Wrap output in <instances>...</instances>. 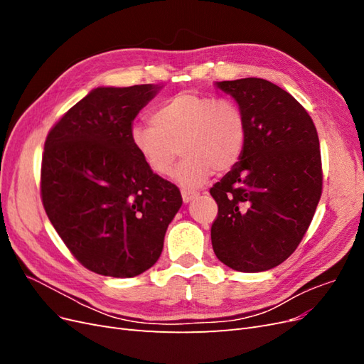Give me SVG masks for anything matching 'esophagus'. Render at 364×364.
<instances>
[{
  "instance_id": "34e87169",
  "label": "esophagus",
  "mask_w": 364,
  "mask_h": 364,
  "mask_svg": "<svg viewBox=\"0 0 364 364\" xmlns=\"http://www.w3.org/2000/svg\"><path fill=\"white\" fill-rule=\"evenodd\" d=\"M199 194H197L196 191H186V190H182V199H183V202L185 203H188V202H191L194 197H197Z\"/></svg>"
}]
</instances>
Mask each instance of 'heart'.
<instances>
[{
    "label": "heart",
    "instance_id": "1",
    "mask_svg": "<svg viewBox=\"0 0 364 364\" xmlns=\"http://www.w3.org/2000/svg\"><path fill=\"white\" fill-rule=\"evenodd\" d=\"M129 139L150 171L159 176L171 173L181 151L183 159L174 181L185 188H197L214 171L223 174L238 164L247 139V121L234 102L183 91L159 105L151 123L132 124Z\"/></svg>",
    "mask_w": 364,
    "mask_h": 364
}]
</instances>
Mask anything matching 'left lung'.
Listing matches in <instances>:
<instances>
[{
    "label": "left lung",
    "mask_w": 364,
    "mask_h": 364,
    "mask_svg": "<svg viewBox=\"0 0 364 364\" xmlns=\"http://www.w3.org/2000/svg\"><path fill=\"white\" fill-rule=\"evenodd\" d=\"M247 121L245 151L209 193L218 205L211 228L217 258L237 272H264L296 250L322 196V159L311 117L269 80L217 82Z\"/></svg>",
    "instance_id": "1"
}]
</instances>
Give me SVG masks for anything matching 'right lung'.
Listing matches in <instances>:
<instances>
[{
    "mask_svg": "<svg viewBox=\"0 0 364 364\" xmlns=\"http://www.w3.org/2000/svg\"><path fill=\"white\" fill-rule=\"evenodd\" d=\"M158 91V85L95 87L46 139L42 205L75 259L103 277L134 278L150 269L182 206L178 186L150 171L129 139Z\"/></svg>",
    "mask_w": 364,
    "mask_h": 364,
    "instance_id": "obj_1",
    "label": "right lung"
}]
</instances>
